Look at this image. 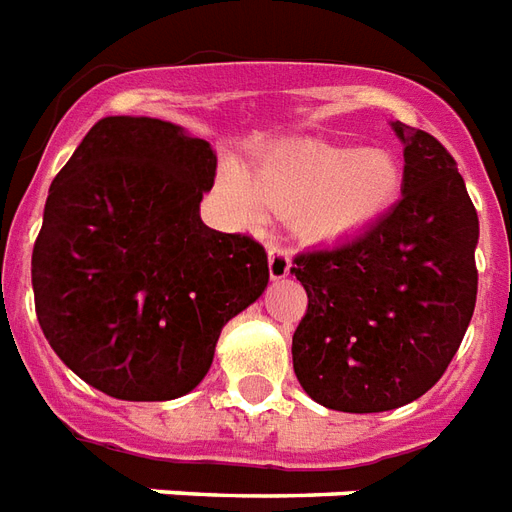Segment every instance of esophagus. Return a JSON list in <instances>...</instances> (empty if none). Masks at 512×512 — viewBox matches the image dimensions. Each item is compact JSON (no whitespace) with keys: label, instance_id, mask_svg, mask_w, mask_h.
Instances as JSON below:
<instances>
[{"label":"esophagus","instance_id":"obj_1","mask_svg":"<svg viewBox=\"0 0 512 512\" xmlns=\"http://www.w3.org/2000/svg\"><path fill=\"white\" fill-rule=\"evenodd\" d=\"M290 252L282 244H268V274L271 279H285L290 276Z\"/></svg>","mask_w":512,"mask_h":512}]
</instances>
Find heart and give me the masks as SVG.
Masks as SVG:
<instances>
[{"mask_svg": "<svg viewBox=\"0 0 512 512\" xmlns=\"http://www.w3.org/2000/svg\"><path fill=\"white\" fill-rule=\"evenodd\" d=\"M219 187L249 225H260L271 208L293 214L306 238L336 241L374 225L396 203L401 170L385 151L304 143L266 157L252 176L227 168Z\"/></svg>", "mask_w": 512, "mask_h": 512, "instance_id": "1", "label": "heart"}]
</instances>
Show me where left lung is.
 <instances>
[{
    "label": "left lung",
    "mask_w": 512,
    "mask_h": 512,
    "mask_svg": "<svg viewBox=\"0 0 512 512\" xmlns=\"http://www.w3.org/2000/svg\"><path fill=\"white\" fill-rule=\"evenodd\" d=\"M401 200L350 241L309 249L290 274L309 306L293 333V369L328 410L385 412L437 385L478 298V211L456 160L401 121Z\"/></svg>",
    "instance_id": "8db88e82"
}]
</instances>
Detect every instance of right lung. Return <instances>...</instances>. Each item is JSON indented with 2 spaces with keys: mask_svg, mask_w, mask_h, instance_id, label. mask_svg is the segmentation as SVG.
Instances as JSON below:
<instances>
[{
  "mask_svg": "<svg viewBox=\"0 0 512 512\" xmlns=\"http://www.w3.org/2000/svg\"><path fill=\"white\" fill-rule=\"evenodd\" d=\"M214 176L208 140L108 116L48 189L32 252L37 320L56 355L113 399L192 391L227 320L266 290V249L200 219Z\"/></svg>",
  "mask_w": 512,
  "mask_h": 512,
  "instance_id": "obj_1",
  "label": "right lung"
}]
</instances>
